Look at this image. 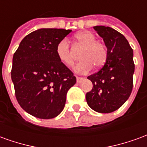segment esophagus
<instances>
[{
    "label": "esophagus",
    "instance_id": "obj_1",
    "mask_svg": "<svg viewBox=\"0 0 147 147\" xmlns=\"http://www.w3.org/2000/svg\"><path fill=\"white\" fill-rule=\"evenodd\" d=\"M83 77H80V76H76V82L78 83H80V81H81V80H83Z\"/></svg>",
    "mask_w": 147,
    "mask_h": 147
}]
</instances>
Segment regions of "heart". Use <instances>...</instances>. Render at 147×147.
Segmentation results:
<instances>
[{"label": "heart", "mask_w": 147, "mask_h": 147, "mask_svg": "<svg viewBox=\"0 0 147 147\" xmlns=\"http://www.w3.org/2000/svg\"><path fill=\"white\" fill-rule=\"evenodd\" d=\"M74 39L83 49L80 53L81 61L76 64L74 70L78 73H86L92 69L93 66L102 67L107 58V49L102 42L96 41L94 34L89 30L80 31L75 34ZM56 53L62 64L67 67H71L74 64V57L70 45L66 38L58 42L56 47Z\"/></svg>", "instance_id": "heart-1"}]
</instances>
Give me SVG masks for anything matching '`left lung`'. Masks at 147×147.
Wrapping results in <instances>:
<instances>
[{"label": "left lung", "mask_w": 147, "mask_h": 147, "mask_svg": "<svg viewBox=\"0 0 147 147\" xmlns=\"http://www.w3.org/2000/svg\"><path fill=\"white\" fill-rule=\"evenodd\" d=\"M107 47V58L100 70L87 77L93 88L86 93V102L93 110L109 113L121 107L133 87L135 64L133 49L122 34L109 27L95 26Z\"/></svg>", "instance_id": "1"}]
</instances>
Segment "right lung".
<instances>
[{"mask_svg":"<svg viewBox=\"0 0 147 147\" xmlns=\"http://www.w3.org/2000/svg\"><path fill=\"white\" fill-rule=\"evenodd\" d=\"M71 30L42 28L25 37L13 55L11 80L23 109L40 119H51L64 109L73 73L56 53L58 42Z\"/></svg>","mask_w":147,"mask_h":147,"instance_id":"obj_1","label":"right lung"}]
</instances>
